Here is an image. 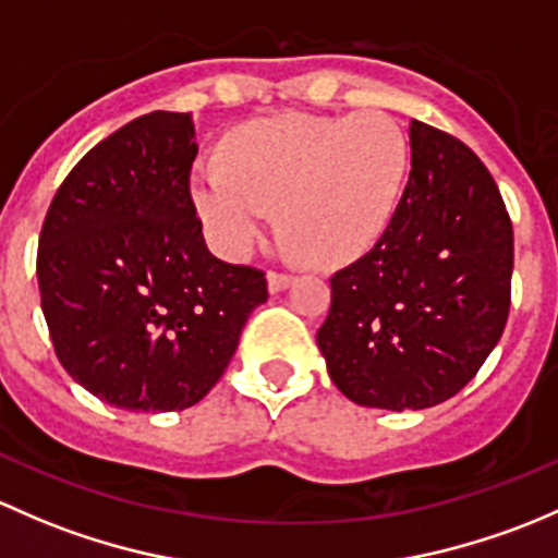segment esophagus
<instances>
[{
	"label": "esophagus",
	"mask_w": 558,
	"mask_h": 558,
	"mask_svg": "<svg viewBox=\"0 0 558 558\" xmlns=\"http://www.w3.org/2000/svg\"><path fill=\"white\" fill-rule=\"evenodd\" d=\"M290 281H292V274L271 271V274H268V290H271V292L287 290V287H290Z\"/></svg>",
	"instance_id": "esophagus-1"
}]
</instances>
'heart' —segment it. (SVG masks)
Segmentation results:
<instances>
[{
  "label": "heart",
  "mask_w": 558,
  "mask_h": 558,
  "mask_svg": "<svg viewBox=\"0 0 558 558\" xmlns=\"http://www.w3.org/2000/svg\"><path fill=\"white\" fill-rule=\"evenodd\" d=\"M408 160L405 131L381 109L274 114L241 125L226 160L195 166L193 198L222 255H246L281 209L295 250L317 263H347L392 222Z\"/></svg>",
  "instance_id": "heart-1"
}]
</instances>
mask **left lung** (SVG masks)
Wrapping results in <instances>:
<instances>
[{
	"label": "left lung",
	"instance_id": "left-lung-1",
	"mask_svg": "<svg viewBox=\"0 0 558 558\" xmlns=\"http://www.w3.org/2000/svg\"><path fill=\"white\" fill-rule=\"evenodd\" d=\"M513 222L464 142L411 120V174L381 239L330 277L317 343L349 400L422 411L453 398L510 312Z\"/></svg>",
	"mask_w": 558,
	"mask_h": 558
}]
</instances>
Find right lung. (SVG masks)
Wrapping results in <instances>:
<instances>
[{"label": "right lung", "instance_id": "add662e5", "mask_svg": "<svg viewBox=\"0 0 558 558\" xmlns=\"http://www.w3.org/2000/svg\"><path fill=\"white\" fill-rule=\"evenodd\" d=\"M187 112L131 120L77 160L45 215L43 314L59 363L125 411H182L220 381L266 271L206 250Z\"/></svg>", "mask_w": 558, "mask_h": 558}]
</instances>
